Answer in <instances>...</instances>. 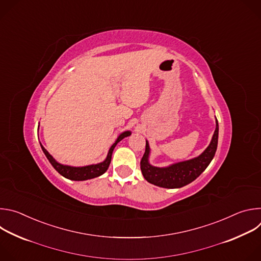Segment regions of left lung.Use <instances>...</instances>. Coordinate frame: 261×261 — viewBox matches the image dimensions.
Wrapping results in <instances>:
<instances>
[{
	"mask_svg": "<svg viewBox=\"0 0 261 261\" xmlns=\"http://www.w3.org/2000/svg\"><path fill=\"white\" fill-rule=\"evenodd\" d=\"M219 125L216 118V129L208 146L197 157L176 162L164 167L154 166L150 163L151 148L148 141L145 140V152L140 161V169L143 177L158 187L175 189L192 182L208 166L213 160L218 145Z\"/></svg>",
	"mask_w": 261,
	"mask_h": 261,
	"instance_id": "left-lung-1",
	"label": "left lung"
}]
</instances>
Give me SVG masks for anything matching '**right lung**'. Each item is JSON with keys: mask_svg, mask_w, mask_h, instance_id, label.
<instances>
[{"mask_svg": "<svg viewBox=\"0 0 261 261\" xmlns=\"http://www.w3.org/2000/svg\"><path fill=\"white\" fill-rule=\"evenodd\" d=\"M39 129V127H38ZM131 135V131H124L122 132L118 138L116 139V141L114 142V144L110 146L108 154L105 158L104 161L97 163V164H91V165H87V166H70V165H65V164H61L59 163L46 150L45 147L40 143L41 148L43 153L45 154L46 158L48 159V161L50 162V164L53 165V167L64 177L68 178V179H72V180H87V179H91L97 176L102 175L109 167L110 161H111V155H113V152L115 150L116 145L125 137L130 136Z\"/></svg>", "mask_w": 261, "mask_h": 261, "instance_id": "add662e5", "label": "right lung"}]
</instances>
